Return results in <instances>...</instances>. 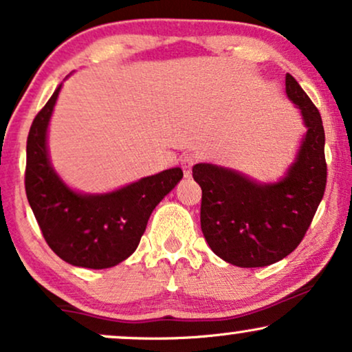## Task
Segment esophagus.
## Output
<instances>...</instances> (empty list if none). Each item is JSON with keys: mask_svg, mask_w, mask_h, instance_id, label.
Masks as SVG:
<instances>
[{"mask_svg": "<svg viewBox=\"0 0 352 352\" xmlns=\"http://www.w3.org/2000/svg\"><path fill=\"white\" fill-rule=\"evenodd\" d=\"M198 162V157L195 154H184L180 159V166L184 168V175L190 177L191 175V168H193L195 164Z\"/></svg>", "mask_w": 352, "mask_h": 352, "instance_id": "esophagus-1", "label": "esophagus"}]
</instances>
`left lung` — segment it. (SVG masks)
I'll list each match as a JSON object with an SVG mask.
<instances>
[{
  "label": "left lung",
  "instance_id": "obj_1",
  "mask_svg": "<svg viewBox=\"0 0 352 352\" xmlns=\"http://www.w3.org/2000/svg\"><path fill=\"white\" fill-rule=\"evenodd\" d=\"M287 97L299 105L307 135L286 177L260 185L242 173L197 164L193 179L203 190L201 230L211 250L242 268L268 266L302 242L327 186L324 130L317 107L291 74Z\"/></svg>",
  "mask_w": 352,
  "mask_h": 352
}]
</instances>
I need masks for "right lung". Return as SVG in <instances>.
Wrapping results in <instances>:
<instances>
[{
  "mask_svg": "<svg viewBox=\"0 0 352 352\" xmlns=\"http://www.w3.org/2000/svg\"><path fill=\"white\" fill-rule=\"evenodd\" d=\"M60 87L29 130L25 195L43 239L61 260L81 268H110L136 250L153 209L184 172L168 168L107 195L71 191L53 172L47 154V126Z\"/></svg>",
  "mask_w": 352,
  "mask_h": 352,
  "instance_id": "1",
  "label": "right lung"
}]
</instances>
